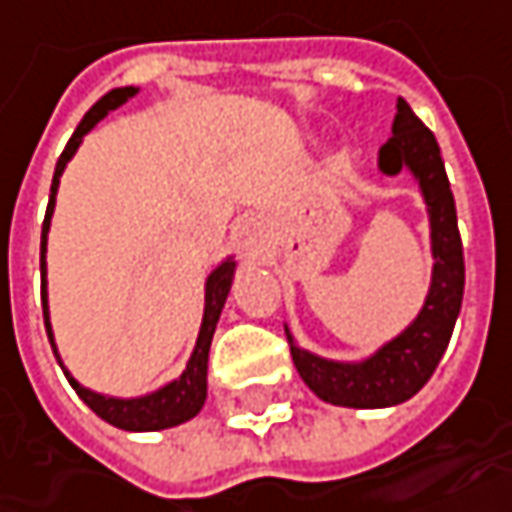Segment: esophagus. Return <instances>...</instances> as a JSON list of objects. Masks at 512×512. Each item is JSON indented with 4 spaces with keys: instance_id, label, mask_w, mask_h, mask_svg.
<instances>
[{
    "instance_id": "obj_1",
    "label": "esophagus",
    "mask_w": 512,
    "mask_h": 512,
    "mask_svg": "<svg viewBox=\"0 0 512 512\" xmlns=\"http://www.w3.org/2000/svg\"><path fill=\"white\" fill-rule=\"evenodd\" d=\"M241 241H243V246H246V249H249V246H255V232H252V229H243Z\"/></svg>"
}]
</instances>
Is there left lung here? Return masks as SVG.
I'll return each mask as SVG.
<instances>
[{"instance_id": "8db88e82", "label": "left lung", "mask_w": 512, "mask_h": 512, "mask_svg": "<svg viewBox=\"0 0 512 512\" xmlns=\"http://www.w3.org/2000/svg\"><path fill=\"white\" fill-rule=\"evenodd\" d=\"M412 170L426 196L431 218V249H434V277L426 305L398 339L384 344L364 364H339L300 350L291 333V358L300 378L322 401L353 409H381L409 401L423 389L446 353L454 322L460 316L465 291V260L457 227V207L448 184L440 145L426 125L420 123L406 100H398V114L392 123V139L381 148V170L398 173Z\"/></svg>"}]
</instances>
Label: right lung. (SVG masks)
<instances>
[{"label": "right lung", "instance_id": "right-lung-1", "mask_svg": "<svg viewBox=\"0 0 512 512\" xmlns=\"http://www.w3.org/2000/svg\"><path fill=\"white\" fill-rule=\"evenodd\" d=\"M131 95H137L134 86H125V89H111L109 95H103L97 100L92 109L83 114L81 125L75 128V134L66 142L64 154L58 156V165H55V176H52L50 187V204H47V215H44V224H41V308H44V325H47V336H50L52 353L58 358L55 342H52L50 330V314H47V263H44V252H47V229H50L52 207H55V193H58V182H61V173H64L66 162L72 159V154L78 151L83 134H89L111 109L123 106L125 100ZM232 274H235V263L224 260L218 269L212 271L210 280H207V305H204V322H201V333H198L196 350L187 361V370H184L173 384L162 387L154 395H145V398H134V401H120V398H106V395H97L92 389L81 387L72 375L66 373L61 358V370L69 378L72 389L81 395V401L95 412L97 417H103L106 423L117 426L125 431H159L170 429V426H179L184 420H190L198 415V409L207 401V358H210V342L212 333H215V322L221 316V308L227 302L229 285H232Z\"/></svg>", "mask_w": 512, "mask_h": 512}]
</instances>
